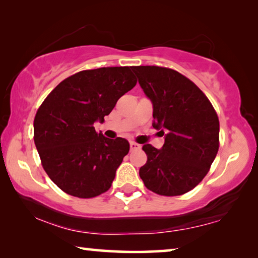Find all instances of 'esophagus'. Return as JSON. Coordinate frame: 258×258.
<instances>
[{"label": "esophagus", "mask_w": 258, "mask_h": 258, "mask_svg": "<svg viewBox=\"0 0 258 258\" xmlns=\"http://www.w3.org/2000/svg\"><path fill=\"white\" fill-rule=\"evenodd\" d=\"M140 145H138V143H135V142H131L130 143V148H131V151H134V150H138V149H140Z\"/></svg>", "instance_id": "1"}]
</instances>
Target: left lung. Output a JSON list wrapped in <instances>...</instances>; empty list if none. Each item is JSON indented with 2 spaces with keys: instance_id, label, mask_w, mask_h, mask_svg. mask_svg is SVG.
Here are the masks:
<instances>
[{
  "instance_id": "8db88e82",
  "label": "left lung",
  "mask_w": 258,
  "mask_h": 258,
  "mask_svg": "<svg viewBox=\"0 0 258 258\" xmlns=\"http://www.w3.org/2000/svg\"><path fill=\"white\" fill-rule=\"evenodd\" d=\"M132 71L152 103V126L165 139L161 149L143 145L148 160L140 177L155 194H185L202 182L215 159L218 117L202 90L176 71L157 66Z\"/></svg>"
}]
</instances>
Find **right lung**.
Wrapping results in <instances>:
<instances>
[{
	"label": "right lung",
	"mask_w": 258,
	"mask_h": 258,
	"mask_svg": "<svg viewBox=\"0 0 258 258\" xmlns=\"http://www.w3.org/2000/svg\"><path fill=\"white\" fill-rule=\"evenodd\" d=\"M137 84L132 67L83 71L47 95L34 119V141L47 175L66 194L92 198L111 186L128 154L126 139H108L93 127Z\"/></svg>",
	"instance_id": "obj_1"
}]
</instances>
